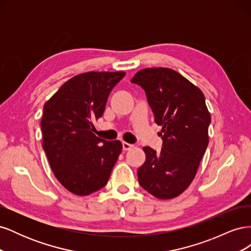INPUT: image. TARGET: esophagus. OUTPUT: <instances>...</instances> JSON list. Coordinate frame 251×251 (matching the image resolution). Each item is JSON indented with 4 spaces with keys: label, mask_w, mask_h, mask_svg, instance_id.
Listing matches in <instances>:
<instances>
[{
    "label": "esophagus",
    "mask_w": 251,
    "mask_h": 251,
    "mask_svg": "<svg viewBox=\"0 0 251 251\" xmlns=\"http://www.w3.org/2000/svg\"><path fill=\"white\" fill-rule=\"evenodd\" d=\"M132 148H133L132 144L127 143V142H126V141L123 142V150H124V151H128V150H131Z\"/></svg>",
    "instance_id": "34e87169"
}]
</instances>
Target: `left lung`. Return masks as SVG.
<instances>
[{"mask_svg":"<svg viewBox=\"0 0 251 251\" xmlns=\"http://www.w3.org/2000/svg\"><path fill=\"white\" fill-rule=\"evenodd\" d=\"M148 97L155 123L162 126L160 153L144 147L137 171L142 188L158 199H173L192 183L208 146L210 113L202 91L169 68H147L131 80Z\"/></svg>","mask_w":251,"mask_h":251,"instance_id":"obj_1","label":"left lung"}]
</instances>
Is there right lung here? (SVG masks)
I'll list each match as a JSON object with an SVG mask.
<instances>
[{
    "mask_svg": "<svg viewBox=\"0 0 251 251\" xmlns=\"http://www.w3.org/2000/svg\"><path fill=\"white\" fill-rule=\"evenodd\" d=\"M126 72H87L67 80L44 105L43 149L53 174L66 189L88 196L108 183L123 151L119 140L93 133L112 89Z\"/></svg>",
    "mask_w": 251,
    "mask_h": 251,
    "instance_id": "add662e5",
    "label": "right lung"
}]
</instances>
